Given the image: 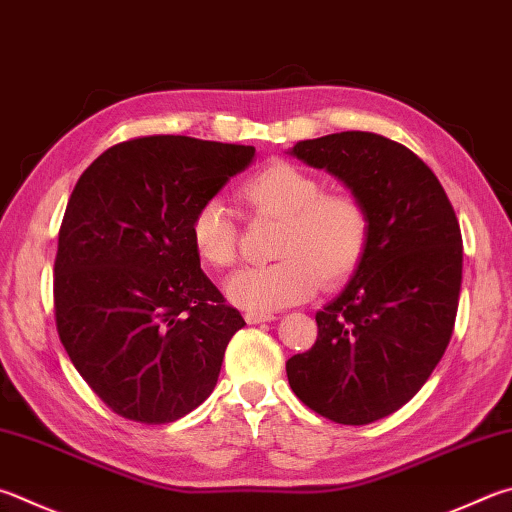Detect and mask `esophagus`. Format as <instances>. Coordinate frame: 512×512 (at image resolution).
I'll return each instance as SVG.
<instances>
[{
	"instance_id": "34e87169",
	"label": "esophagus",
	"mask_w": 512,
	"mask_h": 512,
	"mask_svg": "<svg viewBox=\"0 0 512 512\" xmlns=\"http://www.w3.org/2000/svg\"><path fill=\"white\" fill-rule=\"evenodd\" d=\"M246 322L248 324H259V322H271L273 320V315L271 313H257V311H248L246 315Z\"/></svg>"
}]
</instances>
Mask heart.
Instances as JSON below:
<instances>
[{
    "label": "heart",
    "mask_w": 512,
    "mask_h": 512,
    "mask_svg": "<svg viewBox=\"0 0 512 512\" xmlns=\"http://www.w3.org/2000/svg\"><path fill=\"white\" fill-rule=\"evenodd\" d=\"M318 176L288 161H273L241 183L239 199L257 217L280 221L275 264L246 268L226 282L232 304L277 311L311 297L318 280L338 286L356 271L369 241V215L349 192H322ZM194 253L212 268L237 262V226L219 199L201 203L190 221Z\"/></svg>",
    "instance_id": "1"
}]
</instances>
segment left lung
I'll list each match as a JSON object with an SVG mask.
<instances>
[{
    "label": "left lung",
    "mask_w": 512,
    "mask_h": 512,
    "mask_svg": "<svg viewBox=\"0 0 512 512\" xmlns=\"http://www.w3.org/2000/svg\"><path fill=\"white\" fill-rule=\"evenodd\" d=\"M288 154L327 170L369 215L362 262L315 313V345L288 358V385L342 425L394 414L425 385L452 338L463 241L434 172L405 145L371 132L300 141Z\"/></svg>",
    "instance_id": "obj_1"
}]
</instances>
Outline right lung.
<instances>
[{"label": "right lung", "mask_w": 512, "mask_h": 512, "mask_svg": "<svg viewBox=\"0 0 512 512\" xmlns=\"http://www.w3.org/2000/svg\"><path fill=\"white\" fill-rule=\"evenodd\" d=\"M255 147L143 136L91 163L55 255V324L73 367L118 416L161 425L212 394L237 309L201 271L190 221Z\"/></svg>", "instance_id": "right-lung-1"}]
</instances>
